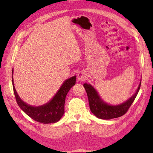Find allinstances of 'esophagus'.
<instances>
[{
  "mask_svg": "<svg viewBox=\"0 0 153 153\" xmlns=\"http://www.w3.org/2000/svg\"><path fill=\"white\" fill-rule=\"evenodd\" d=\"M77 79H78V80L82 81L86 79V76H85V74L83 73H79L77 74Z\"/></svg>",
  "mask_w": 153,
  "mask_h": 153,
  "instance_id": "1",
  "label": "esophagus"
}]
</instances>
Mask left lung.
Returning a JSON list of instances; mask_svg holds the SVG:
<instances>
[{
    "label": "left lung",
    "instance_id": "left-lung-1",
    "mask_svg": "<svg viewBox=\"0 0 153 153\" xmlns=\"http://www.w3.org/2000/svg\"><path fill=\"white\" fill-rule=\"evenodd\" d=\"M141 80L136 93L122 103L112 105L107 103L99 96L96 90L90 83H84L89 101L90 110L97 118L109 120L124 115L136 99L140 88Z\"/></svg>",
    "mask_w": 153,
    "mask_h": 153
}]
</instances>
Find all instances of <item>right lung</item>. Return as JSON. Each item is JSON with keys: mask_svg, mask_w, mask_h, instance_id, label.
I'll return each instance as SVG.
<instances>
[{"mask_svg": "<svg viewBox=\"0 0 153 153\" xmlns=\"http://www.w3.org/2000/svg\"><path fill=\"white\" fill-rule=\"evenodd\" d=\"M13 68L12 70V83L16 99L19 106L24 113L33 120L45 124L57 122L63 116L65 98L70 90L76 82V76H73L65 80L54 96L47 103L38 106H31L23 101L19 96L14 85Z\"/></svg>", "mask_w": 153, "mask_h": 153, "instance_id": "add662e5", "label": "right lung"}]
</instances>
